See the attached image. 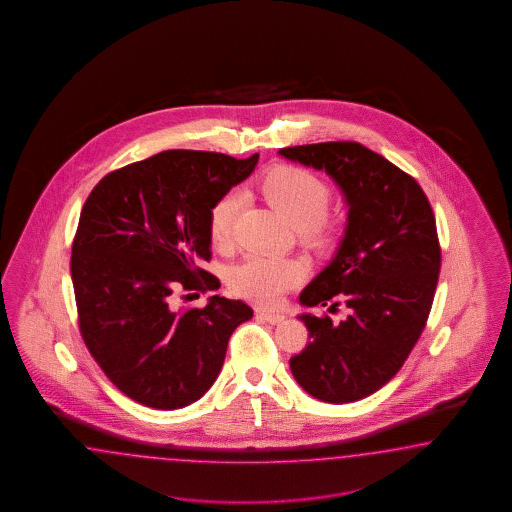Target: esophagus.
Listing matches in <instances>:
<instances>
[{
	"label": "esophagus",
	"mask_w": 512,
	"mask_h": 512,
	"mask_svg": "<svg viewBox=\"0 0 512 512\" xmlns=\"http://www.w3.org/2000/svg\"><path fill=\"white\" fill-rule=\"evenodd\" d=\"M257 317L263 319L266 323H270V325H278V323H281V321L285 319V315H281V313H270V311H259Z\"/></svg>",
	"instance_id": "obj_1"
}]
</instances>
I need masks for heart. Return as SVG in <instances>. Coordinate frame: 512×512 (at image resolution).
<instances>
[{"instance_id":"obj_1","label":"heart","mask_w":512,"mask_h":512,"mask_svg":"<svg viewBox=\"0 0 512 512\" xmlns=\"http://www.w3.org/2000/svg\"><path fill=\"white\" fill-rule=\"evenodd\" d=\"M259 191L311 246L326 248L334 242L338 227L326 212L332 189L321 176L296 165H279L264 174ZM236 208L234 195H223L210 206L208 238L214 248L231 244ZM304 278L306 264L298 259L253 253L234 268L229 285L236 295L261 306H276L281 296Z\"/></svg>"}]
</instances>
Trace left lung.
<instances>
[{
  "instance_id": "1",
  "label": "left lung",
  "mask_w": 512,
  "mask_h": 512,
  "mask_svg": "<svg viewBox=\"0 0 512 512\" xmlns=\"http://www.w3.org/2000/svg\"><path fill=\"white\" fill-rule=\"evenodd\" d=\"M279 154L332 176L349 206L336 257L300 295L308 308L349 313L340 323L300 315L310 343L291 372L317 400L357 402L400 372L426 326L441 268L434 210L413 176L358 142Z\"/></svg>"
}]
</instances>
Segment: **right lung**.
Segmentation results:
<instances>
[{
  "mask_svg": "<svg viewBox=\"0 0 512 512\" xmlns=\"http://www.w3.org/2000/svg\"><path fill=\"white\" fill-rule=\"evenodd\" d=\"M248 159L167 150L112 171L84 202L71 253L82 340L131 400L180 409L214 385L234 328L253 317L240 300L172 310L176 293L214 291L208 212L246 180Z\"/></svg>",
  "mask_w": 512,
  "mask_h": 512,
  "instance_id": "right-lung-1",
  "label": "right lung"
}]
</instances>
